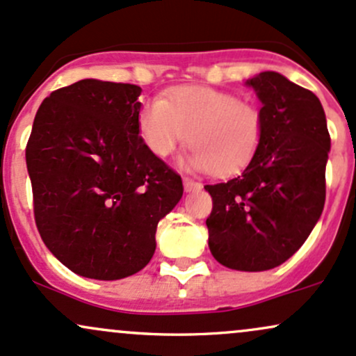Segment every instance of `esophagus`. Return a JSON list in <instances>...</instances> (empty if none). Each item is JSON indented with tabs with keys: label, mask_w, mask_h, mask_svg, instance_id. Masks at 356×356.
<instances>
[{
	"label": "esophagus",
	"mask_w": 356,
	"mask_h": 356,
	"mask_svg": "<svg viewBox=\"0 0 356 356\" xmlns=\"http://www.w3.org/2000/svg\"><path fill=\"white\" fill-rule=\"evenodd\" d=\"M183 186H185L186 191H197L202 188V183L195 181V179L191 178H183Z\"/></svg>",
	"instance_id": "1"
}]
</instances>
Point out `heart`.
Here are the masks:
<instances>
[{
    "instance_id": "1",
    "label": "heart",
    "mask_w": 356,
    "mask_h": 356,
    "mask_svg": "<svg viewBox=\"0 0 356 356\" xmlns=\"http://www.w3.org/2000/svg\"><path fill=\"white\" fill-rule=\"evenodd\" d=\"M139 136L165 158L188 139L186 165L227 177L252 161L264 138V114L254 102L210 87H179L170 97L154 95L138 118Z\"/></svg>"
}]
</instances>
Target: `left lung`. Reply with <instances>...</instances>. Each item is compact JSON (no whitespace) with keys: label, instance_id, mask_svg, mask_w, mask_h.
Wrapping results in <instances>:
<instances>
[{"label":"left lung","instance_id":"8db88e82","mask_svg":"<svg viewBox=\"0 0 356 356\" xmlns=\"http://www.w3.org/2000/svg\"><path fill=\"white\" fill-rule=\"evenodd\" d=\"M264 114V138L237 178L207 185L210 252L235 270L286 262L309 237L326 198L330 133L316 95L277 72L247 81Z\"/></svg>","mask_w":356,"mask_h":356}]
</instances>
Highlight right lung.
I'll use <instances>...</instances> for the list:
<instances>
[{
	"label": "right lung",
	"mask_w": 356,
	"mask_h": 356,
	"mask_svg": "<svg viewBox=\"0 0 356 356\" xmlns=\"http://www.w3.org/2000/svg\"><path fill=\"white\" fill-rule=\"evenodd\" d=\"M141 87L83 79L35 115L26 168L40 237L72 273L114 281L141 270L181 177L139 136Z\"/></svg>",
	"instance_id": "add662e5"
}]
</instances>
